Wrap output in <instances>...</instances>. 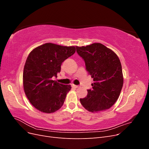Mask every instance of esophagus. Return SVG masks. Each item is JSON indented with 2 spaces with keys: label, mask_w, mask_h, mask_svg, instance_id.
<instances>
[{
  "label": "esophagus",
  "mask_w": 149,
  "mask_h": 149,
  "mask_svg": "<svg viewBox=\"0 0 149 149\" xmlns=\"http://www.w3.org/2000/svg\"><path fill=\"white\" fill-rule=\"evenodd\" d=\"M72 87H73V88H79V86H76V85L73 84V85H72Z\"/></svg>",
  "instance_id": "1"
}]
</instances>
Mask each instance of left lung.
<instances>
[{
    "label": "left lung",
    "instance_id": "left-lung-1",
    "mask_svg": "<svg viewBox=\"0 0 149 149\" xmlns=\"http://www.w3.org/2000/svg\"><path fill=\"white\" fill-rule=\"evenodd\" d=\"M76 48L94 81L87 96L79 100L81 104L91 112L109 109L118 100L124 83L119 57L112 49L100 43Z\"/></svg>",
    "mask_w": 149,
    "mask_h": 149
}]
</instances>
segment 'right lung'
I'll use <instances>...</instances> for the list:
<instances>
[{
  "instance_id": "obj_1",
  "label": "right lung",
  "mask_w": 149,
  "mask_h": 149,
  "mask_svg": "<svg viewBox=\"0 0 149 149\" xmlns=\"http://www.w3.org/2000/svg\"><path fill=\"white\" fill-rule=\"evenodd\" d=\"M75 52L74 46L47 43L29 53L24 68L23 84L26 97L36 109L49 114L62 107L71 86L52 78L57 77L62 63Z\"/></svg>"
}]
</instances>
